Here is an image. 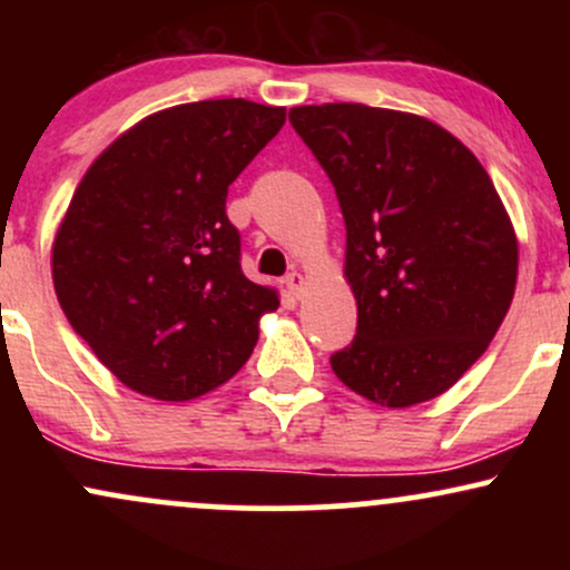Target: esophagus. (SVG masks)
<instances>
[{
	"instance_id": "esophagus-1",
	"label": "esophagus",
	"mask_w": 570,
	"mask_h": 570,
	"mask_svg": "<svg viewBox=\"0 0 570 570\" xmlns=\"http://www.w3.org/2000/svg\"><path fill=\"white\" fill-rule=\"evenodd\" d=\"M284 284H286V289H289V294H294V297H299V292H303V286H305L303 273H297V271L286 273Z\"/></svg>"
}]
</instances>
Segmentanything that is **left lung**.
Masks as SVG:
<instances>
[{
    "label": "left lung",
    "mask_w": 570,
    "mask_h": 570,
    "mask_svg": "<svg viewBox=\"0 0 570 570\" xmlns=\"http://www.w3.org/2000/svg\"><path fill=\"white\" fill-rule=\"evenodd\" d=\"M289 122L345 219L356 337L335 375L381 407L444 394L485 353L517 281V238L480 160L426 117L322 104Z\"/></svg>",
    "instance_id": "1"
}]
</instances>
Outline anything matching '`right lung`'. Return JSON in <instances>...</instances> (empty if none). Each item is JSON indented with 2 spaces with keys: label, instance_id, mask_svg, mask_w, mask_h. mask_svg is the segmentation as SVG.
I'll use <instances>...</instances> for the list:
<instances>
[{
  "label": "right lung",
  "instance_id": "right-lung-1",
  "mask_svg": "<svg viewBox=\"0 0 570 570\" xmlns=\"http://www.w3.org/2000/svg\"><path fill=\"white\" fill-rule=\"evenodd\" d=\"M284 120L246 98L179 104L109 144L75 189L53 244L58 303L128 389L187 402L252 356L278 294L240 271L225 200Z\"/></svg>",
  "mask_w": 570,
  "mask_h": 570
}]
</instances>
